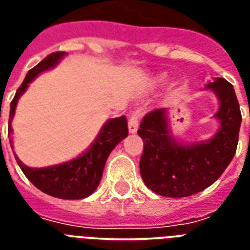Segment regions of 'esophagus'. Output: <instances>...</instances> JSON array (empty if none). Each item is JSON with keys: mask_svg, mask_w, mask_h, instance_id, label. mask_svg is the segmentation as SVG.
Segmentation results:
<instances>
[{"mask_svg": "<svg viewBox=\"0 0 250 250\" xmlns=\"http://www.w3.org/2000/svg\"><path fill=\"white\" fill-rule=\"evenodd\" d=\"M137 128H139V115H137V113H132L128 121V131L131 133H135Z\"/></svg>", "mask_w": 250, "mask_h": 250, "instance_id": "1", "label": "esophagus"}]
</instances>
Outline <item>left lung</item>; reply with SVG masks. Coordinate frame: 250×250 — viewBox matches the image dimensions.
<instances>
[{
  "instance_id": "8db88e82",
  "label": "left lung",
  "mask_w": 250,
  "mask_h": 250,
  "mask_svg": "<svg viewBox=\"0 0 250 250\" xmlns=\"http://www.w3.org/2000/svg\"><path fill=\"white\" fill-rule=\"evenodd\" d=\"M219 100L214 115L221 127L210 140L182 144L168 129L166 109H154L137 131L144 141L140 174L145 186L165 197H188L217 180L236 153L241 125L240 106L233 86L223 78L206 85Z\"/></svg>"
}]
</instances>
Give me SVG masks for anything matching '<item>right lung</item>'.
I'll return each instance as SVG.
<instances>
[{
  "mask_svg": "<svg viewBox=\"0 0 250 250\" xmlns=\"http://www.w3.org/2000/svg\"><path fill=\"white\" fill-rule=\"evenodd\" d=\"M64 56L66 53L63 52L52 53L48 57H45L32 70H29L28 74L25 75L23 83L18 88L17 93L10 104V132H13L11 121L15 114L18 100L28 88V84L39 74L54 67ZM127 135H128L127 119L123 115V117L113 118L106 122L105 125H102L97 139L90 145V148L75 160L56 165V166L41 167V168L25 166L17 156H15V160L27 179L41 192L53 197L63 198V200H80V198L88 197L96 190L101 180L102 171H104L107 157L111 150L125 137H127ZM10 145L13 149V140H10Z\"/></svg>",
  "mask_w": 250,
  "mask_h": 250,
  "instance_id": "1",
  "label": "right lung"
}]
</instances>
